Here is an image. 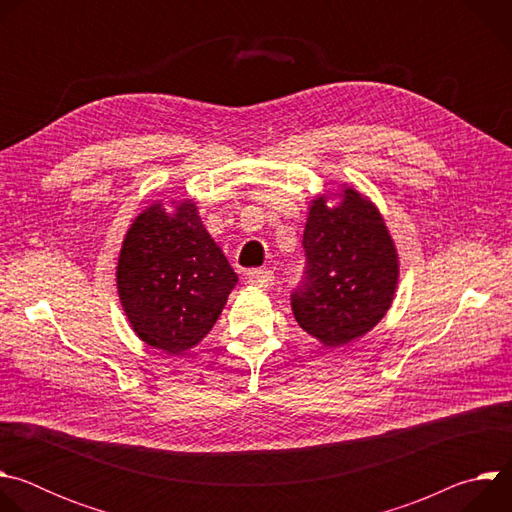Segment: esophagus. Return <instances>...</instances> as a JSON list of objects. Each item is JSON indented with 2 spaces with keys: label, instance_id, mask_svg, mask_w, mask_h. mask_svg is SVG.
Returning a JSON list of instances; mask_svg holds the SVG:
<instances>
[{
  "label": "esophagus",
  "instance_id": "34e87169",
  "mask_svg": "<svg viewBox=\"0 0 512 512\" xmlns=\"http://www.w3.org/2000/svg\"><path fill=\"white\" fill-rule=\"evenodd\" d=\"M247 279H249L251 285L261 287V289H269L273 285V281H275L273 271H269V269H251L247 273Z\"/></svg>",
  "mask_w": 512,
  "mask_h": 512
}]
</instances>
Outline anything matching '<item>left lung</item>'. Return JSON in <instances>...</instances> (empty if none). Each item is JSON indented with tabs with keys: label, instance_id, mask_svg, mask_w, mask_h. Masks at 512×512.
Segmentation results:
<instances>
[{
	"label": "left lung",
	"instance_id": "obj_1",
	"mask_svg": "<svg viewBox=\"0 0 512 512\" xmlns=\"http://www.w3.org/2000/svg\"><path fill=\"white\" fill-rule=\"evenodd\" d=\"M330 197H340L328 207ZM306 277L291 294V310L310 336L340 348L371 332L389 312L399 255L379 208L352 186L318 194L304 231Z\"/></svg>",
	"mask_w": 512,
	"mask_h": 512
}]
</instances>
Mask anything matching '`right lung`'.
Wrapping results in <instances>:
<instances>
[{
    "instance_id": "1",
    "label": "right lung",
    "mask_w": 512,
    "mask_h": 512,
    "mask_svg": "<svg viewBox=\"0 0 512 512\" xmlns=\"http://www.w3.org/2000/svg\"><path fill=\"white\" fill-rule=\"evenodd\" d=\"M170 204L154 202L135 216L119 253L117 291L139 340L178 356L212 330L239 277L196 202Z\"/></svg>"
}]
</instances>
